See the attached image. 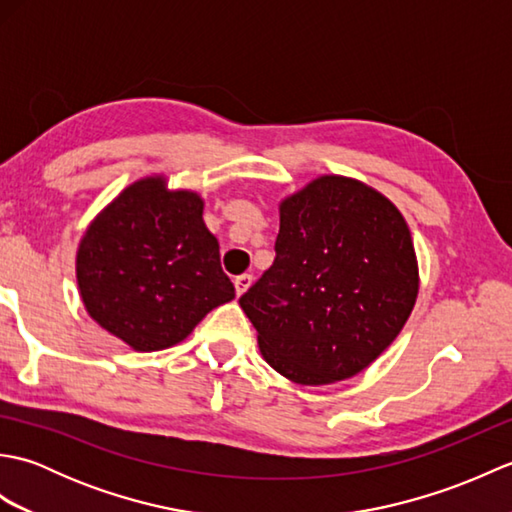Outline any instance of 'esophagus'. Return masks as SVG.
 Returning a JSON list of instances; mask_svg holds the SVG:
<instances>
[{
  "instance_id": "esophagus-1",
  "label": "esophagus",
  "mask_w": 512,
  "mask_h": 512,
  "mask_svg": "<svg viewBox=\"0 0 512 512\" xmlns=\"http://www.w3.org/2000/svg\"><path fill=\"white\" fill-rule=\"evenodd\" d=\"M235 292H237V297H242L244 292L250 288V284H253V275H248V273H244V275H239V277H235Z\"/></svg>"
}]
</instances>
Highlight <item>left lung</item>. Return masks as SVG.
Returning a JSON list of instances; mask_svg holds the SVG:
<instances>
[{"label":"left lung","mask_w":512,"mask_h":512,"mask_svg":"<svg viewBox=\"0 0 512 512\" xmlns=\"http://www.w3.org/2000/svg\"><path fill=\"white\" fill-rule=\"evenodd\" d=\"M418 266L398 209L323 176L281 202L275 262L239 297L270 367L328 385L374 363L409 319Z\"/></svg>","instance_id":"obj_1"}]
</instances>
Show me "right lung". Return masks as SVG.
I'll return each instance as SVG.
<instances>
[{
	"label": "right lung",
	"mask_w": 512,
	"mask_h": 512,
	"mask_svg": "<svg viewBox=\"0 0 512 512\" xmlns=\"http://www.w3.org/2000/svg\"><path fill=\"white\" fill-rule=\"evenodd\" d=\"M76 279L90 317L138 352L180 343L235 297L200 195L167 191L162 178L134 182L96 217Z\"/></svg>",
	"instance_id": "right-lung-1"
}]
</instances>
